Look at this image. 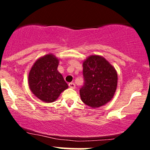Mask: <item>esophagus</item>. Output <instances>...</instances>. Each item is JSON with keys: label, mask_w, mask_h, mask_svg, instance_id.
Segmentation results:
<instances>
[{"label": "esophagus", "mask_w": 150, "mask_h": 150, "mask_svg": "<svg viewBox=\"0 0 150 150\" xmlns=\"http://www.w3.org/2000/svg\"><path fill=\"white\" fill-rule=\"evenodd\" d=\"M69 87L71 88H75V84L74 83H69Z\"/></svg>", "instance_id": "1"}]
</instances>
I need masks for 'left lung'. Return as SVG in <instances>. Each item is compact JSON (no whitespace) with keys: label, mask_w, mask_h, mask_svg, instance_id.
<instances>
[{"label":"left lung","mask_w":150,"mask_h":150,"mask_svg":"<svg viewBox=\"0 0 150 150\" xmlns=\"http://www.w3.org/2000/svg\"><path fill=\"white\" fill-rule=\"evenodd\" d=\"M85 83L80 89L82 102L92 108H99L112 99L117 86L115 67L99 55H91L83 62Z\"/></svg>","instance_id":"obj_1"}]
</instances>
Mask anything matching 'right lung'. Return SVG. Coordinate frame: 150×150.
<instances>
[{
  "instance_id": "1",
  "label": "right lung",
  "mask_w": 150,
  "mask_h": 150,
  "mask_svg": "<svg viewBox=\"0 0 150 150\" xmlns=\"http://www.w3.org/2000/svg\"><path fill=\"white\" fill-rule=\"evenodd\" d=\"M59 59L54 54L40 57L30 69L28 84L32 93L42 102L51 103L68 88L62 74L57 70Z\"/></svg>"
}]
</instances>
